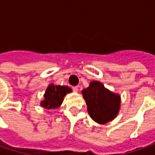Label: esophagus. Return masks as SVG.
<instances>
[{
	"label": "esophagus",
	"instance_id": "obj_1",
	"mask_svg": "<svg viewBox=\"0 0 155 155\" xmlns=\"http://www.w3.org/2000/svg\"><path fill=\"white\" fill-rule=\"evenodd\" d=\"M72 90H73V91H74V92H78V87L74 86L73 88H72Z\"/></svg>",
	"mask_w": 155,
	"mask_h": 155
}]
</instances>
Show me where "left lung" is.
Here are the masks:
<instances>
[{
  "mask_svg": "<svg viewBox=\"0 0 155 155\" xmlns=\"http://www.w3.org/2000/svg\"><path fill=\"white\" fill-rule=\"evenodd\" d=\"M90 116L99 124L114 120L121 107V96L112 92L99 81H91L82 91Z\"/></svg>",
  "mask_w": 155,
  "mask_h": 155,
  "instance_id": "1",
  "label": "left lung"
}]
</instances>
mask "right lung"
I'll return each instance as SVG.
<instances>
[{"instance_id":"right-lung-1","label":"right lung","mask_w":155,"mask_h":155,"mask_svg":"<svg viewBox=\"0 0 155 155\" xmlns=\"http://www.w3.org/2000/svg\"><path fill=\"white\" fill-rule=\"evenodd\" d=\"M71 91V89L68 86L50 84L45 90L44 99L40 102V106L47 110L57 109L62 104L64 97L66 94Z\"/></svg>"}]
</instances>
